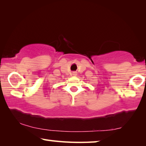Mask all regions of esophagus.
Wrapping results in <instances>:
<instances>
[{
	"label": "esophagus",
	"instance_id": "obj_1",
	"mask_svg": "<svg viewBox=\"0 0 146 146\" xmlns=\"http://www.w3.org/2000/svg\"><path fill=\"white\" fill-rule=\"evenodd\" d=\"M72 75H73V76H76V72H73Z\"/></svg>",
	"mask_w": 146,
	"mask_h": 146
}]
</instances>
